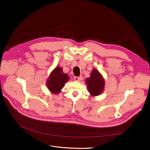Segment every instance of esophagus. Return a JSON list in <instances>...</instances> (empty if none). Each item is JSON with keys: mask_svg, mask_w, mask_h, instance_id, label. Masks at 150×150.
Here are the masks:
<instances>
[{"mask_svg": "<svg viewBox=\"0 0 150 150\" xmlns=\"http://www.w3.org/2000/svg\"><path fill=\"white\" fill-rule=\"evenodd\" d=\"M83 79L82 76H75L74 77V80L76 81H80Z\"/></svg>", "mask_w": 150, "mask_h": 150, "instance_id": "34e87169", "label": "esophagus"}]
</instances>
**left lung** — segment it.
Here are the masks:
<instances>
[{"instance_id": "8db88e82", "label": "left lung", "mask_w": 150, "mask_h": 150, "mask_svg": "<svg viewBox=\"0 0 150 150\" xmlns=\"http://www.w3.org/2000/svg\"><path fill=\"white\" fill-rule=\"evenodd\" d=\"M86 83L88 85V92L91 96H97L100 95L105 88V80L103 76L96 69H93L90 77L86 79Z\"/></svg>"}]
</instances>
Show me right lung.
<instances>
[{
  "instance_id": "obj_1",
  "label": "right lung",
  "mask_w": 150,
  "mask_h": 150,
  "mask_svg": "<svg viewBox=\"0 0 150 150\" xmlns=\"http://www.w3.org/2000/svg\"><path fill=\"white\" fill-rule=\"evenodd\" d=\"M69 80L67 74L62 72V69L60 67H57L50 74L47 80V86L49 91L54 93L57 94L61 92L64 87L65 83Z\"/></svg>"
}]
</instances>
